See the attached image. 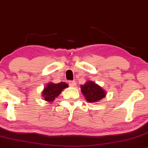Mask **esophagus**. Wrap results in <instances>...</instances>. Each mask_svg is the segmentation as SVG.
Returning a JSON list of instances; mask_svg holds the SVG:
<instances>
[{"label":"esophagus","mask_w":148,"mask_h":148,"mask_svg":"<svg viewBox=\"0 0 148 148\" xmlns=\"http://www.w3.org/2000/svg\"><path fill=\"white\" fill-rule=\"evenodd\" d=\"M69 85L70 87H75L76 84L75 81H69Z\"/></svg>","instance_id":"1"}]
</instances>
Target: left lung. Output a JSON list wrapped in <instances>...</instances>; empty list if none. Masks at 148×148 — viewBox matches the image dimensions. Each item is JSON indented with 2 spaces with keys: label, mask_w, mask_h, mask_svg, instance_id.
Wrapping results in <instances>:
<instances>
[{
  "label": "left lung",
  "mask_w": 148,
  "mask_h": 148,
  "mask_svg": "<svg viewBox=\"0 0 148 148\" xmlns=\"http://www.w3.org/2000/svg\"><path fill=\"white\" fill-rule=\"evenodd\" d=\"M81 90L88 102H98L106 95V92L101 86L92 81H87L81 85Z\"/></svg>",
  "instance_id": "left-lung-1"
}]
</instances>
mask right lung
<instances>
[{
    "label": "right lung",
    "mask_w": 148,
    "mask_h": 148,
    "mask_svg": "<svg viewBox=\"0 0 148 148\" xmlns=\"http://www.w3.org/2000/svg\"><path fill=\"white\" fill-rule=\"evenodd\" d=\"M66 88H68V85L64 82H60L59 84L49 83L42 90V96L48 102H53Z\"/></svg>",
    "instance_id": "1"
}]
</instances>
